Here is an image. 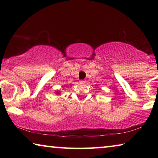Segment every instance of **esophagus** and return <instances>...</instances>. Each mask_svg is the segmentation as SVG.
I'll use <instances>...</instances> for the list:
<instances>
[{
  "instance_id": "34e87169",
  "label": "esophagus",
  "mask_w": 158,
  "mask_h": 158,
  "mask_svg": "<svg viewBox=\"0 0 158 158\" xmlns=\"http://www.w3.org/2000/svg\"><path fill=\"white\" fill-rule=\"evenodd\" d=\"M86 82L85 81V80H80V83H81V84H85V83Z\"/></svg>"
}]
</instances>
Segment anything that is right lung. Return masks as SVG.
<instances>
[{"mask_svg": "<svg viewBox=\"0 0 158 158\" xmlns=\"http://www.w3.org/2000/svg\"><path fill=\"white\" fill-rule=\"evenodd\" d=\"M60 92L59 91V90H58V91H56V94H57V95H58V94H60Z\"/></svg>", "mask_w": 158, "mask_h": 158, "instance_id": "right-lung-1", "label": "right lung"}]
</instances>
